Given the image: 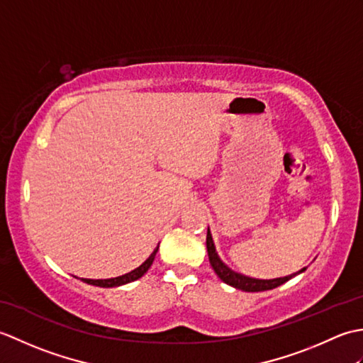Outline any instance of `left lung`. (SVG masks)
Segmentation results:
<instances>
[{"instance_id": "1", "label": "left lung", "mask_w": 363, "mask_h": 363, "mask_svg": "<svg viewBox=\"0 0 363 363\" xmlns=\"http://www.w3.org/2000/svg\"><path fill=\"white\" fill-rule=\"evenodd\" d=\"M206 245H207V254H209V262L213 268V272L217 273V276L220 279L230 285V287L243 290V291H265V290H272L279 287L284 282H287L289 279H291L293 276H296L299 273L306 272V268H301L299 272L284 276V277H276V279H256V277H250L245 276L242 273H237L234 269H230L225 262H223L218 256L217 250H215V243L213 238L211 234V229L207 228V237H206Z\"/></svg>"}]
</instances>
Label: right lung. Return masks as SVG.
<instances>
[{
	"instance_id": "obj_1",
	"label": "right lung",
	"mask_w": 363,
	"mask_h": 363,
	"mask_svg": "<svg viewBox=\"0 0 363 363\" xmlns=\"http://www.w3.org/2000/svg\"><path fill=\"white\" fill-rule=\"evenodd\" d=\"M159 251V245L154 248V251L151 252V256L146 259L143 264L140 267H137L135 269H133V272H129L123 276H118V277H111V279H86V277H82V282L86 284H90V285H96V287H104V289H111V287H120V285H125V284H129L133 281H137L140 279V277L148 272L150 267L152 265L154 262V257H156V254Z\"/></svg>"
}]
</instances>
